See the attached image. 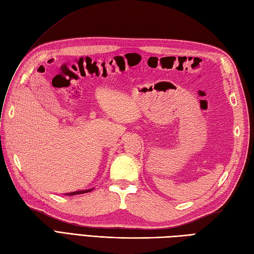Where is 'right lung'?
Masks as SVG:
<instances>
[{
    "instance_id": "add662e5",
    "label": "right lung",
    "mask_w": 254,
    "mask_h": 254,
    "mask_svg": "<svg viewBox=\"0 0 254 254\" xmlns=\"http://www.w3.org/2000/svg\"><path fill=\"white\" fill-rule=\"evenodd\" d=\"M94 189H90V190H76V191H72V193H67L65 195L67 196H72V195H78V194H84V193H88V191H91Z\"/></svg>"
}]
</instances>
